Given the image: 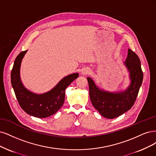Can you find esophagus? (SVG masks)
I'll return each mask as SVG.
<instances>
[{
    "instance_id": "esophagus-1",
    "label": "esophagus",
    "mask_w": 156,
    "mask_h": 156,
    "mask_svg": "<svg viewBox=\"0 0 156 156\" xmlns=\"http://www.w3.org/2000/svg\"><path fill=\"white\" fill-rule=\"evenodd\" d=\"M91 73V69H90L88 68V67L84 68V69L82 70V74L83 75H87V74H89Z\"/></svg>"
}]
</instances>
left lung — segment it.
I'll list each match as a JSON object with an SVG mask.
<instances>
[{"mask_svg":"<svg viewBox=\"0 0 156 156\" xmlns=\"http://www.w3.org/2000/svg\"><path fill=\"white\" fill-rule=\"evenodd\" d=\"M124 65L129 72L131 80L129 86L124 91H104L97 87L91 78H87L92 104L105 118L114 119L122 115L132 108L137 98L143 82V73L139 58L132 50L128 49Z\"/></svg>","mask_w":156,"mask_h":156,"instance_id":"8db88e82","label":"left lung"}]
</instances>
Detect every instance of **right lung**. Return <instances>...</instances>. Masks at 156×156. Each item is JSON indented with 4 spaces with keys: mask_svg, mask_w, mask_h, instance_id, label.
I'll use <instances>...</instances> for the list:
<instances>
[{
    "mask_svg": "<svg viewBox=\"0 0 156 156\" xmlns=\"http://www.w3.org/2000/svg\"><path fill=\"white\" fill-rule=\"evenodd\" d=\"M27 51H22L15 59L11 73V83L17 101L24 111L37 118H46L56 113L65 100V89L78 77V73L63 78L51 91L42 94H34L25 88L20 79V66Z\"/></svg>",
    "mask_w": 156,
    "mask_h": 156,
    "instance_id": "1",
    "label": "right lung"
}]
</instances>
